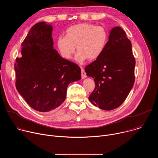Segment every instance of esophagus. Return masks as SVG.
<instances>
[{
	"label": "esophagus",
	"mask_w": 158,
	"mask_h": 158,
	"mask_svg": "<svg viewBox=\"0 0 158 158\" xmlns=\"http://www.w3.org/2000/svg\"><path fill=\"white\" fill-rule=\"evenodd\" d=\"M81 77L82 79H84L86 77V73L84 71V69L83 68H81Z\"/></svg>",
	"instance_id": "1"
}]
</instances>
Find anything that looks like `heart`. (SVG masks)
<instances>
[{"label":"heart","instance_id":"1","mask_svg":"<svg viewBox=\"0 0 158 158\" xmlns=\"http://www.w3.org/2000/svg\"><path fill=\"white\" fill-rule=\"evenodd\" d=\"M108 32L102 26L82 23L72 26L65 31V37L57 39V48L61 56L65 59H71L78 51L76 59L82 62L88 59L94 60L102 54L108 40Z\"/></svg>","mask_w":158,"mask_h":158}]
</instances>
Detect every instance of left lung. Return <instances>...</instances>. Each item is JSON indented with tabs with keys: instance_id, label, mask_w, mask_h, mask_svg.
Instances as JSON below:
<instances>
[{
	"instance_id": "left-lung-1",
	"label": "left lung",
	"mask_w": 158,
	"mask_h": 158,
	"mask_svg": "<svg viewBox=\"0 0 158 158\" xmlns=\"http://www.w3.org/2000/svg\"><path fill=\"white\" fill-rule=\"evenodd\" d=\"M135 64L130 40L121 27H114L101 56L85 68L96 84L90 102L106 110L120 106L134 85Z\"/></svg>"
}]
</instances>
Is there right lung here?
<instances>
[{
  "label": "right lung",
  "mask_w": 158,
  "mask_h": 158,
  "mask_svg": "<svg viewBox=\"0 0 158 158\" xmlns=\"http://www.w3.org/2000/svg\"><path fill=\"white\" fill-rule=\"evenodd\" d=\"M52 28L45 22L35 24L15 59V87L34 109L49 112L64 101L68 85L81 78L76 64L60 56L53 48Z\"/></svg>",
  "instance_id": "1"
}]
</instances>
